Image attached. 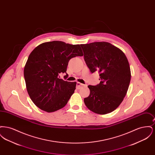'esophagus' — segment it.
Here are the masks:
<instances>
[{"instance_id": "34e87169", "label": "esophagus", "mask_w": 155, "mask_h": 155, "mask_svg": "<svg viewBox=\"0 0 155 155\" xmlns=\"http://www.w3.org/2000/svg\"><path fill=\"white\" fill-rule=\"evenodd\" d=\"M84 86H85V85L81 84V83L79 82H77V87H76V88H77V89H78L81 88V87H84Z\"/></svg>"}]
</instances>
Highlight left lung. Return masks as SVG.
<instances>
[{
  "label": "left lung",
  "mask_w": 155,
  "mask_h": 155,
  "mask_svg": "<svg viewBox=\"0 0 155 155\" xmlns=\"http://www.w3.org/2000/svg\"><path fill=\"white\" fill-rule=\"evenodd\" d=\"M81 46L91 72L99 71L101 81L96 86H88L90 94L84 98V103L97 114L111 113L123 102L128 89L131 75L128 59L121 49L109 42Z\"/></svg>",
  "instance_id": "8db88e82"
}]
</instances>
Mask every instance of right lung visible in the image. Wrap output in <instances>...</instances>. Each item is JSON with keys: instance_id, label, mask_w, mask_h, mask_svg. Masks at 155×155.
<instances>
[{"instance_id": "1", "label": "right lung", "mask_w": 155, "mask_h": 155, "mask_svg": "<svg viewBox=\"0 0 155 155\" xmlns=\"http://www.w3.org/2000/svg\"><path fill=\"white\" fill-rule=\"evenodd\" d=\"M82 56L81 45L58 41L41 44L32 51L24 67V75L28 94L38 107L51 113L66 106L77 83L64 81L59 75L66 73L70 59Z\"/></svg>"}]
</instances>
